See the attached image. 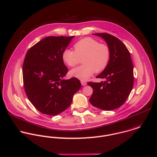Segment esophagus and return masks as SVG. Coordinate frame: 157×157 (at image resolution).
Segmentation results:
<instances>
[{
	"label": "esophagus",
	"instance_id": "esophagus-1",
	"mask_svg": "<svg viewBox=\"0 0 157 157\" xmlns=\"http://www.w3.org/2000/svg\"><path fill=\"white\" fill-rule=\"evenodd\" d=\"M81 84L83 85V86H85V85H86V82H85V81H83V80H82L81 81Z\"/></svg>",
	"mask_w": 157,
	"mask_h": 157
}]
</instances>
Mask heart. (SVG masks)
I'll return each mask as SVG.
<instances>
[{"label":"heart","mask_w":157,"mask_h":157,"mask_svg":"<svg viewBox=\"0 0 157 157\" xmlns=\"http://www.w3.org/2000/svg\"><path fill=\"white\" fill-rule=\"evenodd\" d=\"M74 51L66 49L62 54L64 63L71 67L78 64L81 59L83 65L71 70V77L86 80L94 72L103 71L108 66L110 59V50L104 44L98 40L86 37L76 42Z\"/></svg>","instance_id":"b5f03b06"}]
</instances>
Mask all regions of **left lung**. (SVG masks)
<instances>
[{"label":"left lung","mask_w":157,"mask_h":157,"mask_svg":"<svg viewBox=\"0 0 157 157\" xmlns=\"http://www.w3.org/2000/svg\"><path fill=\"white\" fill-rule=\"evenodd\" d=\"M93 34L104 39L110 50V59L107 67L96 77L105 81L87 83L93 90L90 102L98 109L113 110L124 104L133 86L131 55L126 47L117 37L107 33Z\"/></svg>","instance_id":"obj_1"}]
</instances>
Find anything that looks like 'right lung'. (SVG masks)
<instances>
[{"mask_svg":"<svg viewBox=\"0 0 157 157\" xmlns=\"http://www.w3.org/2000/svg\"><path fill=\"white\" fill-rule=\"evenodd\" d=\"M74 37H47L26 55L23 66L25 90L30 102L42 113L56 115L64 111L81 88L75 77L63 79L68 69L62 54Z\"/></svg>","mask_w":157,"mask_h":157,"instance_id":"right-lung-1","label":"right lung"}]
</instances>
